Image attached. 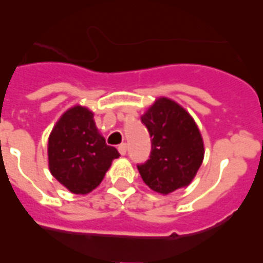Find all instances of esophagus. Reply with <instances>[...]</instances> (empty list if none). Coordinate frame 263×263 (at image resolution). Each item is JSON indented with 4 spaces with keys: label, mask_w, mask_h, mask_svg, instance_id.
Here are the masks:
<instances>
[{
    "label": "esophagus",
    "mask_w": 263,
    "mask_h": 263,
    "mask_svg": "<svg viewBox=\"0 0 263 263\" xmlns=\"http://www.w3.org/2000/svg\"><path fill=\"white\" fill-rule=\"evenodd\" d=\"M118 152H120L122 156L126 154V143H121L120 146H118Z\"/></svg>",
    "instance_id": "obj_1"
}]
</instances>
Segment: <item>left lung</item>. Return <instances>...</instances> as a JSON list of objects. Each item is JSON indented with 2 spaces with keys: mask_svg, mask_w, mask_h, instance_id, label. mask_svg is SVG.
Masks as SVG:
<instances>
[{
  "mask_svg": "<svg viewBox=\"0 0 263 263\" xmlns=\"http://www.w3.org/2000/svg\"><path fill=\"white\" fill-rule=\"evenodd\" d=\"M141 120L152 138L148 162L138 166L145 184L163 196L187 187L204 159L203 137L193 117L175 100L159 97Z\"/></svg>",
  "mask_w": 263,
  "mask_h": 263,
  "instance_id": "obj_1",
  "label": "left lung"
}]
</instances>
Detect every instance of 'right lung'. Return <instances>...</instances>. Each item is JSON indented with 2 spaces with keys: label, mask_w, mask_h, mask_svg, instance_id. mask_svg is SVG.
Instances as JSON below:
<instances>
[{
  "label": "right lung",
  "mask_w": 263,
  "mask_h": 263,
  "mask_svg": "<svg viewBox=\"0 0 263 263\" xmlns=\"http://www.w3.org/2000/svg\"><path fill=\"white\" fill-rule=\"evenodd\" d=\"M118 156L98 131L94 112L80 104L66 109L49 135V171L74 194L92 192Z\"/></svg>",
  "instance_id": "right-lung-1"
}]
</instances>
